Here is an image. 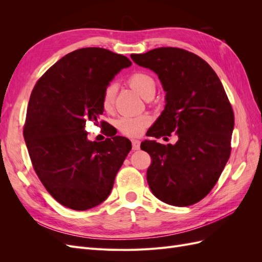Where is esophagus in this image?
<instances>
[{
    "label": "esophagus",
    "mask_w": 262,
    "mask_h": 262,
    "mask_svg": "<svg viewBox=\"0 0 262 262\" xmlns=\"http://www.w3.org/2000/svg\"><path fill=\"white\" fill-rule=\"evenodd\" d=\"M131 142H132V149L138 150L140 148V141L136 140V139H132Z\"/></svg>",
    "instance_id": "obj_1"
}]
</instances>
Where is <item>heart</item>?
Listing matches in <instances>:
<instances>
[{
  "instance_id": "heart-1",
  "label": "heart",
  "mask_w": 262,
  "mask_h": 262,
  "mask_svg": "<svg viewBox=\"0 0 262 262\" xmlns=\"http://www.w3.org/2000/svg\"><path fill=\"white\" fill-rule=\"evenodd\" d=\"M128 84L139 95L145 99H149L154 96L156 91V83L154 77L144 71H136L128 77ZM116 97V84L109 83L101 95L102 108L107 112L113 109ZM152 121L148 115L138 116H122L116 121L118 130L125 136H138L146 125Z\"/></svg>"
}]
</instances>
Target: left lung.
<instances>
[{
  "label": "left lung",
  "mask_w": 262,
  "mask_h": 262,
  "mask_svg": "<svg viewBox=\"0 0 262 262\" xmlns=\"http://www.w3.org/2000/svg\"><path fill=\"white\" fill-rule=\"evenodd\" d=\"M131 58L153 70L166 92L164 112L147 137H178L175 145L141 143L152 158L148 186L170 205L199 202L215 186L232 150L234 112L224 87L208 62L185 49L162 47Z\"/></svg>",
  "instance_id": "8db88e82"
}]
</instances>
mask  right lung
I'll return each instance as SVG.
<instances>
[{"label": "right lung", "mask_w": 262, "mask_h": 262, "mask_svg": "<svg viewBox=\"0 0 262 262\" xmlns=\"http://www.w3.org/2000/svg\"><path fill=\"white\" fill-rule=\"evenodd\" d=\"M131 64L107 49H78L47 70L30 94L24 139L38 178L63 207L89 210L112 191L131 142H92L84 128L86 121L97 123L105 87Z\"/></svg>", "instance_id": "1"}]
</instances>
